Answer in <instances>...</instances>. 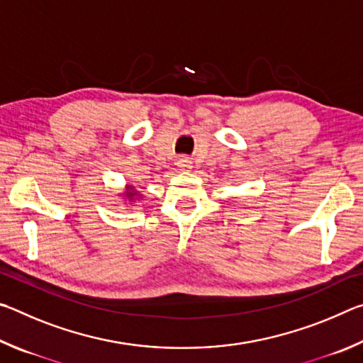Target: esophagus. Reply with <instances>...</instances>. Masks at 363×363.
I'll return each instance as SVG.
<instances>
[{
    "instance_id": "34e87169",
    "label": "esophagus",
    "mask_w": 363,
    "mask_h": 363,
    "mask_svg": "<svg viewBox=\"0 0 363 363\" xmlns=\"http://www.w3.org/2000/svg\"><path fill=\"white\" fill-rule=\"evenodd\" d=\"M179 167H189V162H187V160H181V162H179Z\"/></svg>"
}]
</instances>
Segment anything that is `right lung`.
<instances>
[{"label":"right lung","mask_w":363,"mask_h":363,"mask_svg":"<svg viewBox=\"0 0 363 363\" xmlns=\"http://www.w3.org/2000/svg\"><path fill=\"white\" fill-rule=\"evenodd\" d=\"M126 189H130V190H128V192H126V196H130V200H134V199H133L134 194L131 192V186H126Z\"/></svg>","instance_id":"right-lung-1"}]
</instances>
